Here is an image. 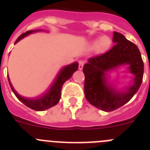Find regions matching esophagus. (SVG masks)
<instances>
[{"label": "esophagus", "mask_w": 150, "mask_h": 150, "mask_svg": "<svg viewBox=\"0 0 150 150\" xmlns=\"http://www.w3.org/2000/svg\"><path fill=\"white\" fill-rule=\"evenodd\" d=\"M84 62L83 61H79V70H83V65H84Z\"/></svg>", "instance_id": "1"}]
</instances>
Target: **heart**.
Returning <instances> with one entry per match:
<instances>
[{
    "label": "heart",
    "instance_id": "obj_1",
    "mask_svg": "<svg viewBox=\"0 0 150 150\" xmlns=\"http://www.w3.org/2000/svg\"><path fill=\"white\" fill-rule=\"evenodd\" d=\"M112 44V40L107 36H103L98 40H95L92 43L93 47H96V51L98 53H104L109 50Z\"/></svg>",
    "mask_w": 150,
    "mask_h": 150
}]
</instances>
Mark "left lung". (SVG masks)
Here are the masks:
<instances>
[{
  "mask_svg": "<svg viewBox=\"0 0 150 150\" xmlns=\"http://www.w3.org/2000/svg\"><path fill=\"white\" fill-rule=\"evenodd\" d=\"M116 44L101 55L90 58L83 67L86 98L94 107L110 112L126 104L140 88L144 76V62L137 46L120 33L113 32ZM127 64L134 74V83L125 90H118L107 80L108 71Z\"/></svg>",
  "mask_w": 150,
  "mask_h": 150,
  "instance_id": "8db88e82",
  "label": "left lung"
}]
</instances>
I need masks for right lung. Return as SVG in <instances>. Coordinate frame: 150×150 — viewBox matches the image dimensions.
<instances>
[{
  "mask_svg": "<svg viewBox=\"0 0 150 150\" xmlns=\"http://www.w3.org/2000/svg\"><path fill=\"white\" fill-rule=\"evenodd\" d=\"M38 30H28L27 32L21 34L16 40L15 44L18 43V41L22 40V38L28 35V34L35 32V31H38ZM78 65L79 64H78L77 62H74V63L64 67L61 70L60 72L59 73L58 76L55 78V81L52 83L48 91H46V93L43 94V95L35 98H25V97L19 95L16 91V90L13 88V86H12L11 83L10 81V79H9V76H7L8 81L10 83L12 91H13V93L15 94V95L18 100L22 101L25 105L30 107V109L37 111H43L56 105L59 103V100L61 98V90H62V86H63L64 83H65L66 80H67L72 76L73 74L75 71H77Z\"/></svg>",
  "mask_w": 150,
  "mask_h": 150,
  "instance_id": "obj_1",
  "label": "right lung"
}]
</instances>
